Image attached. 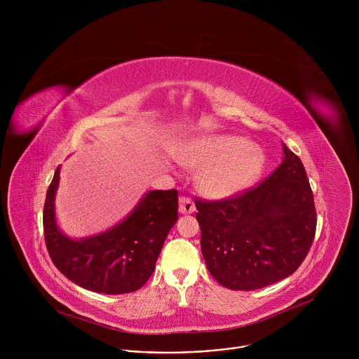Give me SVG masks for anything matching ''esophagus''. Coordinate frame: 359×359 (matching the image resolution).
I'll list each match as a JSON object with an SVG mask.
<instances>
[{
    "instance_id": "1",
    "label": "esophagus",
    "mask_w": 359,
    "mask_h": 359,
    "mask_svg": "<svg viewBox=\"0 0 359 359\" xmlns=\"http://www.w3.org/2000/svg\"><path fill=\"white\" fill-rule=\"evenodd\" d=\"M179 212L182 215H190V213H194L196 212V206L194 203L187 198V197H180L179 200Z\"/></svg>"
}]
</instances>
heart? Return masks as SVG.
<instances>
[{
    "instance_id": "1",
    "label": "heart",
    "mask_w": 359,
    "mask_h": 359,
    "mask_svg": "<svg viewBox=\"0 0 359 359\" xmlns=\"http://www.w3.org/2000/svg\"><path fill=\"white\" fill-rule=\"evenodd\" d=\"M186 165L206 168L200 189L212 198H227L250 187L263 169V155L241 136H213L197 140L183 159Z\"/></svg>"
}]
</instances>
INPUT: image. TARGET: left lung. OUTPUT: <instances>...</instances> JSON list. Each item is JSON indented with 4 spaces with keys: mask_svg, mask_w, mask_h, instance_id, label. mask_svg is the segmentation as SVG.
<instances>
[{
    "mask_svg": "<svg viewBox=\"0 0 359 359\" xmlns=\"http://www.w3.org/2000/svg\"><path fill=\"white\" fill-rule=\"evenodd\" d=\"M281 165L257 187L220 201L196 200L209 273L229 290L251 291L291 276L316 236L317 213L299 158L283 143Z\"/></svg>",
    "mask_w": 359,
    "mask_h": 359,
    "instance_id": "1",
    "label": "left lung"
}]
</instances>
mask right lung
<instances>
[{"instance_id": "right-lung-1", "label": "right lung", "mask_w": 359, "mask_h": 359, "mask_svg": "<svg viewBox=\"0 0 359 359\" xmlns=\"http://www.w3.org/2000/svg\"><path fill=\"white\" fill-rule=\"evenodd\" d=\"M61 166L43 206V234L55 267L76 285L102 294H128L144 285L170 229L177 222V190H150L118 224L83 238L67 236L57 223L55 194Z\"/></svg>"}]
</instances>
